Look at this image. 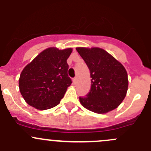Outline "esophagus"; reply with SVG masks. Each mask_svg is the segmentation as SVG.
I'll return each instance as SVG.
<instances>
[{
    "label": "esophagus",
    "mask_w": 151,
    "mask_h": 151,
    "mask_svg": "<svg viewBox=\"0 0 151 151\" xmlns=\"http://www.w3.org/2000/svg\"><path fill=\"white\" fill-rule=\"evenodd\" d=\"M77 77H74V78L73 79V82H74V83H77Z\"/></svg>",
    "instance_id": "obj_1"
}]
</instances>
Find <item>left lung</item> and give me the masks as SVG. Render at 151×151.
Here are the masks:
<instances>
[{"label":"left lung","mask_w":151,"mask_h":151,"mask_svg":"<svg viewBox=\"0 0 151 151\" xmlns=\"http://www.w3.org/2000/svg\"><path fill=\"white\" fill-rule=\"evenodd\" d=\"M90 70L91 88L81 104L90 111L104 114L116 109L126 97L128 74L124 66L113 56L99 47H77Z\"/></svg>","instance_id":"obj_1"}]
</instances>
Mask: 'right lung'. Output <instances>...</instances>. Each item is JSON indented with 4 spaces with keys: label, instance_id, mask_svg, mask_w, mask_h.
Wrapping results in <instances>:
<instances>
[{
    "label": "right lung",
    "instance_id": "1",
    "mask_svg": "<svg viewBox=\"0 0 151 151\" xmlns=\"http://www.w3.org/2000/svg\"><path fill=\"white\" fill-rule=\"evenodd\" d=\"M72 49H46L23 68L19 91L30 106L41 110L57 106L71 84L66 60Z\"/></svg>",
    "mask_w": 151,
    "mask_h": 151
}]
</instances>
